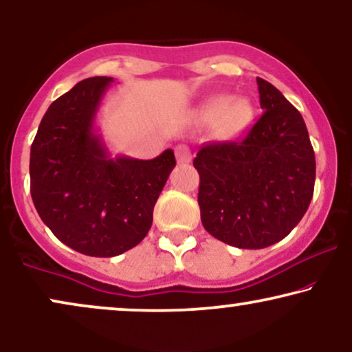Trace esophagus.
I'll return each mask as SVG.
<instances>
[{
    "instance_id": "obj_1",
    "label": "esophagus",
    "mask_w": 352,
    "mask_h": 352,
    "mask_svg": "<svg viewBox=\"0 0 352 352\" xmlns=\"http://www.w3.org/2000/svg\"><path fill=\"white\" fill-rule=\"evenodd\" d=\"M175 156L179 164H188L191 162V149L186 144H179L175 148Z\"/></svg>"
}]
</instances>
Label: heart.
I'll use <instances>...</instances> for the list:
<instances>
[{
	"label": "heart",
	"instance_id": "1",
	"mask_svg": "<svg viewBox=\"0 0 352 352\" xmlns=\"http://www.w3.org/2000/svg\"><path fill=\"white\" fill-rule=\"evenodd\" d=\"M199 119L209 125L217 124L220 137L235 138L246 132L252 124L254 104L246 96L217 95L203 102L199 107Z\"/></svg>",
	"mask_w": 352,
	"mask_h": 352
}]
</instances>
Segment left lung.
Here are the masks:
<instances>
[{
    "label": "left lung",
    "instance_id": "obj_1",
    "mask_svg": "<svg viewBox=\"0 0 352 352\" xmlns=\"http://www.w3.org/2000/svg\"><path fill=\"white\" fill-rule=\"evenodd\" d=\"M265 109L243 142L201 148V222L210 235L241 250L283 240L311 204L316 156L299 111L264 78H257Z\"/></svg>",
    "mask_w": 352,
    "mask_h": 352
}]
</instances>
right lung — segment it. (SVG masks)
<instances>
[{"label": "right lung", "instance_id": "add662e5", "mask_svg": "<svg viewBox=\"0 0 352 352\" xmlns=\"http://www.w3.org/2000/svg\"><path fill=\"white\" fill-rule=\"evenodd\" d=\"M112 77L78 82L48 107L30 149V193L46 227L82 254L112 257L148 235L154 204L175 167L172 149L154 159L112 156L96 117Z\"/></svg>", "mask_w": 352, "mask_h": 352}]
</instances>
